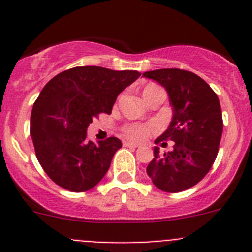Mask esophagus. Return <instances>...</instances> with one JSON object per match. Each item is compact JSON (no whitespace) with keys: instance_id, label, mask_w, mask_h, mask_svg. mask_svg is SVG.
<instances>
[{"instance_id":"1","label":"esophagus","mask_w":252,"mask_h":252,"mask_svg":"<svg viewBox=\"0 0 252 252\" xmlns=\"http://www.w3.org/2000/svg\"><path fill=\"white\" fill-rule=\"evenodd\" d=\"M124 146H126V148H137L136 144H133V142L130 141H124Z\"/></svg>"}]
</instances>
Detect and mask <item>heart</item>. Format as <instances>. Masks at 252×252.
I'll return each mask as SVG.
<instances>
[{
  "label": "heart",
  "mask_w": 252,
  "mask_h": 252,
  "mask_svg": "<svg viewBox=\"0 0 252 252\" xmlns=\"http://www.w3.org/2000/svg\"><path fill=\"white\" fill-rule=\"evenodd\" d=\"M155 84H149L144 90V93L148 92V91L155 88ZM153 130V126L148 124H139V122H130V124L124 125L122 127V132L127 139L132 140V141H141V140L145 139L149 133Z\"/></svg>",
  "instance_id": "heart-1"
}]
</instances>
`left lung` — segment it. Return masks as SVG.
Masks as SVG:
<instances>
[{
	"label": "left lung",
	"mask_w": 252,
	"mask_h": 252,
	"mask_svg": "<svg viewBox=\"0 0 252 252\" xmlns=\"http://www.w3.org/2000/svg\"><path fill=\"white\" fill-rule=\"evenodd\" d=\"M142 75L165 88L173 107L168 130L155 142H175L164 155L154 148L146 173L164 192H182L199 183L217 157L223 130L220 99L201 77L188 70L157 69Z\"/></svg>",
	"instance_id": "1"
}]
</instances>
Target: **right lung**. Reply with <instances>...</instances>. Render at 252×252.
<instances>
[{"label":"right lung","mask_w":252,"mask_h":252,"mask_svg":"<svg viewBox=\"0 0 252 252\" xmlns=\"http://www.w3.org/2000/svg\"><path fill=\"white\" fill-rule=\"evenodd\" d=\"M140 75L75 66L45 84L31 111L30 135L40 165L54 183L79 193L101 182L122 144L117 137L88 141L87 128L99 113L110 115L117 95Z\"/></svg>","instance_id":"add662e5"}]
</instances>
